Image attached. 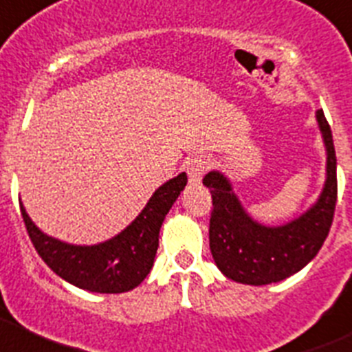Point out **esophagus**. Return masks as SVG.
Wrapping results in <instances>:
<instances>
[{"label": "esophagus", "mask_w": 352, "mask_h": 352, "mask_svg": "<svg viewBox=\"0 0 352 352\" xmlns=\"http://www.w3.org/2000/svg\"><path fill=\"white\" fill-rule=\"evenodd\" d=\"M210 165H211V162L208 156H204V155L190 156L189 162H187V165H186L187 175H189V182L199 184L201 179H203L204 172L210 168Z\"/></svg>", "instance_id": "esophagus-1"}]
</instances>
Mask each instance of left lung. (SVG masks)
Wrapping results in <instances>:
<instances>
[{
  "label": "left lung",
  "instance_id": "left-lung-1",
  "mask_svg": "<svg viewBox=\"0 0 352 352\" xmlns=\"http://www.w3.org/2000/svg\"><path fill=\"white\" fill-rule=\"evenodd\" d=\"M327 149V180L318 201L296 220L280 227H265L252 220L239 203L227 177L204 175L213 210L210 218V249L225 277L239 284L267 285L280 282L305 268L322 249L333 221L337 203V158L330 125L316 111Z\"/></svg>",
  "mask_w": 352,
  "mask_h": 352
}]
</instances>
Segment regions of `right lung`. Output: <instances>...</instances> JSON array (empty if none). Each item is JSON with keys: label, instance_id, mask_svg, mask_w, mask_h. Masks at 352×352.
Wrapping results in <instances>:
<instances>
[{"label": "right lung", "instance_id": "obj_1", "mask_svg": "<svg viewBox=\"0 0 352 352\" xmlns=\"http://www.w3.org/2000/svg\"><path fill=\"white\" fill-rule=\"evenodd\" d=\"M186 184V173L163 184L125 230L96 245H74L50 237L34 225L22 203L20 211L37 254L58 277L85 291L120 294L148 277L158 249L160 228Z\"/></svg>", "mask_w": 352, "mask_h": 352}]
</instances>
